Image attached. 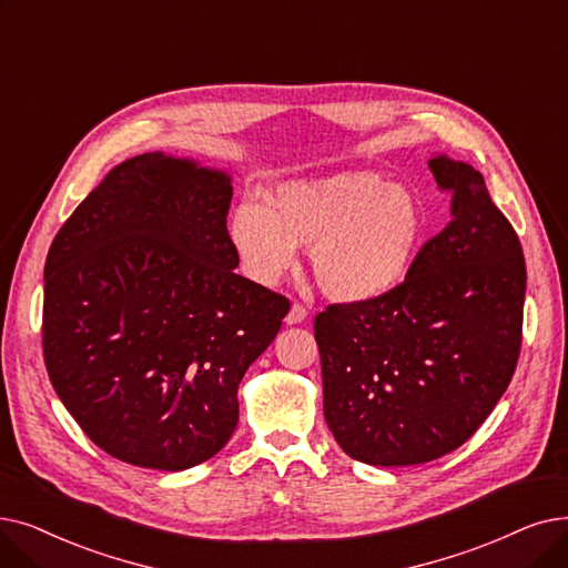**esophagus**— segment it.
Listing matches in <instances>:
<instances>
[{
  "label": "esophagus",
  "mask_w": 568,
  "mask_h": 568,
  "mask_svg": "<svg viewBox=\"0 0 568 568\" xmlns=\"http://www.w3.org/2000/svg\"><path fill=\"white\" fill-rule=\"evenodd\" d=\"M306 317H308V308L304 304H300V302H294L292 308L285 315V323L287 325H300V323H304Z\"/></svg>",
  "instance_id": "34e87169"
}]
</instances>
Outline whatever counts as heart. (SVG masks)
<instances>
[{
	"label": "heart",
	"instance_id": "1",
	"mask_svg": "<svg viewBox=\"0 0 568 568\" xmlns=\"http://www.w3.org/2000/svg\"><path fill=\"white\" fill-rule=\"evenodd\" d=\"M425 232L417 194L376 171L285 183L268 194V209L243 202L230 220L234 248L257 283H276L297 248H308L317 287L341 304L374 302L397 287Z\"/></svg>",
	"mask_w": 568,
	"mask_h": 568
}]
</instances>
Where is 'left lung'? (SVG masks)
I'll use <instances>...</instances> for the list:
<instances>
[{
  "mask_svg": "<svg viewBox=\"0 0 568 568\" xmlns=\"http://www.w3.org/2000/svg\"><path fill=\"white\" fill-rule=\"evenodd\" d=\"M429 169L453 217L404 283L315 315L325 420L345 455L374 466L438 459L471 438L506 392L523 345L520 239L471 164Z\"/></svg>",
  "mask_w": 568,
  "mask_h": 568,
  "instance_id": "1",
  "label": "left lung"
}]
</instances>
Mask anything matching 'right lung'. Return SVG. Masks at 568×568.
<instances>
[{
    "mask_svg": "<svg viewBox=\"0 0 568 568\" xmlns=\"http://www.w3.org/2000/svg\"><path fill=\"white\" fill-rule=\"evenodd\" d=\"M223 171L162 153L118 164L43 268L48 378L111 457L183 471L225 448L236 389L290 300L236 274Z\"/></svg>",
    "mask_w": 568,
    "mask_h": 568,
    "instance_id": "add662e5",
    "label": "right lung"
}]
</instances>
